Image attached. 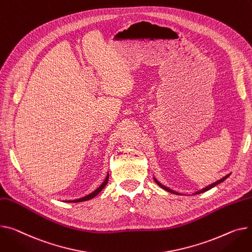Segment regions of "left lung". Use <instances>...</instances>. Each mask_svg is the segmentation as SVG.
<instances>
[{"label":"left lung","mask_w":252,"mask_h":252,"mask_svg":"<svg viewBox=\"0 0 252 252\" xmlns=\"http://www.w3.org/2000/svg\"><path fill=\"white\" fill-rule=\"evenodd\" d=\"M230 176V174H228V175H226L225 177H223V178H221L220 180H218V181H216V182H214L213 184H211V186H209V187H207V188H205V189H203L202 190H198V191H196L195 193H193V194H198V193H202V192H205V191H207V190H209V189H213L214 187H216V186H218V184L219 183H221V182H223L226 178H228ZM154 180H155V182L158 184V186L161 188V189H165V190H167L168 192H171V193H176V194H179L178 192H176V191H174V190H172V189H168V188H166L165 186H163L162 183H160L156 178H154Z\"/></svg>","instance_id":"left-lung-1"}]
</instances>
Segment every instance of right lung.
<instances>
[{"label": "right lung", "mask_w": 252, "mask_h": 252, "mask_svg": "<svg viewBox=\"0 0 252 252\" xmlns=\"http://www.w3.org/2000/svg\"><path fill=\"white\" fill-rule=\"evenodd\" d=\"M108 177H109V175L107 174V176H106V178H105V180L103 181V183L101 184V186H100L97 189H95L93 192H91L90 194H88V195H86V196H84V197H81V198H78V199H74V200H68V203H80V202H85V200H89V199H91V198H93L94 196H96L100 191H101L103 189H104V187L106 186L107 184V181H108Z\"/></svg>", "instance_id": "right-lung-1"}]
</instances>
